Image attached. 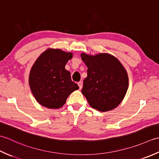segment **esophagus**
I'll use <instances>...</instances> for the list:
<instances>
[{
  "mask_svg": "<svg viewBox=\"0 0 159 159\" xmlns=\"http://www.w3.org/2000/svg\"><path fill=\"white\" fill-rule=\"evenodd\" d=\"M77 84H78L80 89H82V86H83L82 82H77Z\"/></svg>",
  "mask_w": 159,
  "mask_h": 159,
  "instance_id": "34e87169",
  "label": "esophagus"
}]
</instances>
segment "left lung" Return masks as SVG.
Here are the masks:
<instances>
[{"label":"left lung","instance_id":"1","mask_svg":"<svg viewBox=\"0 0 159 159\" xmlns=\"http://www.w3.org/2000/svg\"><path fill=\"white\" fill-rule=\"evenodd\" d=\"M81 57L88 67L82 93L90 106L102 112L115 108L128 88V77L124 67L110 54L92 56L82 53Z\"/></svg>","mask_w":159,"mask_h":159}]
</instances>
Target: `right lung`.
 Segmentation results:
<instances>
[{
    "instance_id": "obj_1",
    "label": "right lung",
    "mask_w": 159,
    "mask_h": 159,
    "mask_svg": "<svg viewBox=\"0 0 159 159\" xmlns=\"http://www.w3.org/2000/svg\"><path fill=\"white\" fill-rule=\"evenodd\" d=\"M71 53L48 49L42 53L31 68L30 86L37 102L48 108H60L71 93L79 89L65 69Z\"/></svg>"
}]
</instances>
